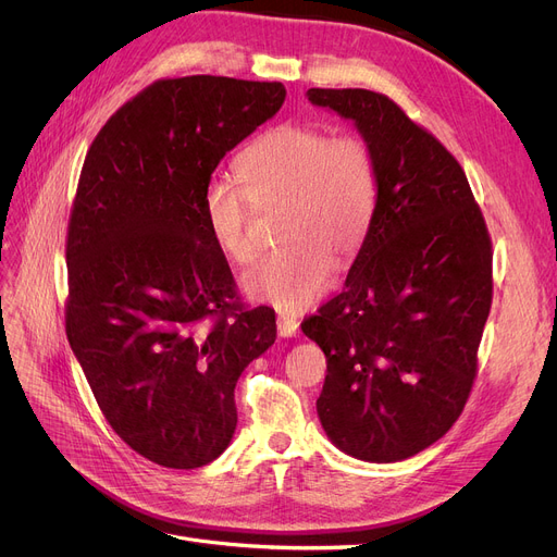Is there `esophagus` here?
Instances as JSON below:
<instances>
[{
    "instance_id": "esophagus-1",
    "label": "esophagus",
    "mask_w": 557,
    "mask_h": 557,
    "mask_svg": "<svg viewBox=\"0 0 557 557\" xmlns=\"http://www.w3.org/2000/svg\"><path fill=\"white\" fill-rule=\"evenodd\" d=\"M277 334L282 338H294L298 334V320L294 315H277Z\"/></svg>"
}]
</instances>
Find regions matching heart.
Segmentation results:
<instances>
[{
    "instance_id": "1",
    "label": "heart",
    "mask_w": 557,
    "mask_h": 557,
    "mask_svg": "<svg viewBox=\"0 0 557 557\" xmlns=\"http://www.w3.org/2000/svg\"><path fill=\"white\" fill-rule=\"evenodd\" d=\"M237 175L242 186L223 173L202 185L200 212L210 237L230 259L246 261L250 202H282V246L257 257L242 286L284 313L311 309L332 288L336 263L352 261L368 239L379 196L370 146L313 124H284L248 146Z\"/></svg>"
}]
</instances>
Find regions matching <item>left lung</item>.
I'll return each instance as SVG.
<instances>
[{
	"mask_svg": "<svg viewBox=\"0 0 557 557\" xmlns=\"http://www.w3.org/2000/svg\"><path fill=\"white\" fill-rule=\"evenodd\" d=\"M307 99L355 124L379 178L345 288L302 323L327 357L318 418L347 456L406 460L441 441L470 397L492 305V244L456 158L397 103L323 87Z\"/></svg>",
	"mask_w": 557,
	"mask_h": 557,
	"instance_id": "left-lung-1",
	"label": "left lung"
}]
</instances>
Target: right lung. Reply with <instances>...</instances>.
<instances>
[{
  "label": "right lung",
  "mask_w": 557,
  "mask_h": 557,
  "mask_svg": "<svg viewBox=\"0 0 557 557\" xmlns=\"http://www.w3.org/2000/svg\"><path fill=\"white\" fill-rule=\"evenodd\" d=\"M284 99L282 83L158 81L110 116L83 162L67 234V338L114 433L171 470L227 449L234 386L277 336L271 307L232 302L200 191Z\"/></svg>",
  "instance_id": "obj_1"
}]
</instances>
